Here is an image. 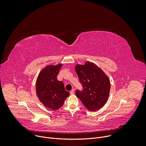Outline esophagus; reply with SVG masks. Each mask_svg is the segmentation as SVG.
<instances>
[{"label":"esophagus","mask_w":146,"mask_h":146,"mask_svg":"<svg viewBox=\"0 0 146 146\" xmlns=\"http://www.w3.org/2000/svg\"><path fill=\"white\" fill-rule=\"evenodd\" d=\"M70 94L71 95H73V94H74V90H71V91H70Z\"/></svg>","instance_id":"34e87169"}]
</instances>
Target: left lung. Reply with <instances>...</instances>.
Returning <instances> with one entry per match:
<instances>
[{"label": "left lung", "mask_w": 146, "mask_h": 146, "mask_svg": "<svg viewBox=\"0 0 146 146\" xmlns=\"http://www.w3.org/2000/svg\"><path fill=\"white\" fill-rule=\"evenodd\" d=\"M75 70L83 87L76 95L88 110L95 111L102 108L110 94V81L108 76L93 62L76 65Z\"/></svg>", "instance_id": "8db88e82"}]
</instances>
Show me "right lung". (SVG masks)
<instances>
[{
  "mask_svg": "<svg viewBox=\"0 0 146 146\" xmlns=\"http://www.w3.org/2000/svg\"><path fill=\"white\" fill-rule=\"evenodd\" d=\"M62 64L48 65L40 72L36 82V95L47 108L57 110L64 105L70 93L65 89L64 83L57 80Z\"/></svg>",
  "mask_w": 146,
  "mask_h": 146,
  "instance_id": "right-lung-1",
  "label": "right lung"
}]
</instances>
